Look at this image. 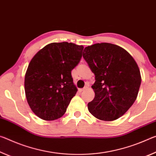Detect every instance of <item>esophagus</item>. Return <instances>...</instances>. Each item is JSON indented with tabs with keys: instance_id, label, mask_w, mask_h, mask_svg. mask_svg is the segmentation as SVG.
<instances>
[{
	"instance_id": "1",
	"label": "esophagus",
	"mask_w": 156,
	"mask_h": 156,
	"mask_svg": "<svg viewBox=\"0 0 156 156\" xmlns=\"http://www.w3.org/2000/svg\"><path fill=\"white\" fill-rule=\"evenodd\" d=\"M86 88H87V86H85V87H84L83 88H80V89H79V91H80V93H81V92L83 91L84 90H86Z\"/></svg>"
}]
</instances>
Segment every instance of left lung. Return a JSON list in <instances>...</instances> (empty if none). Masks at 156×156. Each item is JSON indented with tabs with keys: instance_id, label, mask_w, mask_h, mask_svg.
<instances>
[{
	"instance_id": "1",
	"label": "left lung",
	"mask_w": 156,
	"mask_h": 156,
	"mask_svg": "<svg viewBox=\"0 0 156 156\" xmlns=\"http://www.w3.org/2000/svg\"><path fill=\"white\" fill-rule=\"evenodd\" d=\"M83 57L95 76V95L88 111L101 120L119 118L136 101L141 84L136 61L124 48L108 43L86 47Z\"/></svg>"
}]
</instances>
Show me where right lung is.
<instances>
[{
	"label": "right lung",
	"instance_id": "obj_1",
	"mask_svg": "<svg viewBox=\"0 0 156 156\" xmlns=\"http://www.w3.org/2000/svg\"><path fill=\"white\" fill-rule=\"evenodd\" d=\"M83 49L73 43H52L30 61L25 76V96L41 119L55 120L66 113L77 91L71 71L80 63Z\"/></svg>",
	"mask_w": 156,
	"mask_h": 156
}]
</instances>
